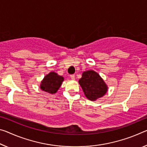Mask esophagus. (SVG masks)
Masks as SVG:
<instances>
[{"label":"esophagus","instance_id":"obj_1","mask_svg":"<svg viewBox=\"0 0 147 147\" xmlns=\"http://www.w3.org/2000/svg\"><path fill=\"white\" fill-rule=\"evenodd\" d=\"M70 77H71V79H73V80L75 79V76H74V74H71V75H70Z\"/></svg>","mask_w":147,"mask_h":147}]
</instances>
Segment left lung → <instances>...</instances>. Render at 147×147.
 I'll use <instances>...</instances> for the list:
<instances>
[{
    "label": "left lung",
    "instance_id": "obj_1",
    "mask_svg": "<svg viewBox=\"0 0 147 147\" xmlns=\"http://www.w3.org/2000/svg\"><path fill=\"white\" fill-rule=\"evenodd\" d=\"M78 82L86 97L90 101H95L103 97L108 89L99 74L92 70L84 72Z\"/></svg>",
    "mask_w": 147,
    "mask_h": 147
}]
</instances>
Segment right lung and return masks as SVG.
<instances>
[{"mask_svg": "<svg viewBox=\"0 0 147 147\" xmlns=\"http://www.w3.org/2000/svg\"><path fill=\"white\" fill-rule=\"evenodd\" d=\"M63 80V76L58 75L54 72H50L44 76L41 82L40 89L49 94H55L59 90Z\"/></svg>", "mask_w": 147, "mask_h": 147, "instance_id": "right-lung-1", "label": "right lung"}]
</instances>
